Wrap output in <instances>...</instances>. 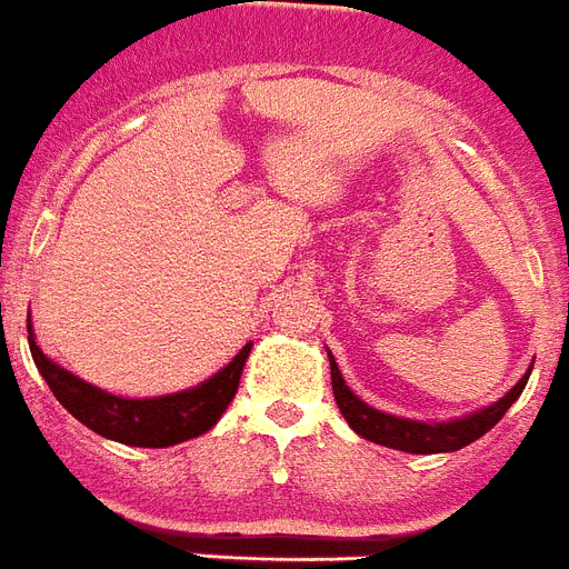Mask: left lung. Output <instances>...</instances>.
I'll use <instances>...</instances> for the list:
<instances>
[{
    "label": "left lung",
    "mask_w": 569,
    "mask_h": 569,
    "mask_svg": "<svg viewBox=\"0 0 569 569\" xmlns=\"http://www.w3.org/2000/svg\"><path fill=\"white\" fill-rule=\"evenodd\" d=\"M331 357V353H328ZM532 371V368H529ZM529 371L523 373L516 388L498 402H492L489 409L469 415L463 420H451V423H417V420H400V417L382 415V411L371 409L368 402L359 400L351 388L345 386L342 373H339L337 362L331 357V386H333V400H337L339 411L348 420L357 435H362L371 443L388 446V449L411 451V455H435V451H455L469 446L472 440L487 435L498 420L509 411V406L521 397L523 386L529 380Z\"/></svg>",
    "instance_id": "obj_1"
}]
</instances>
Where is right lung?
Masks as SVG:
<instances>
[{
  "mask_svg": "<svg viewBox=\"0 0 569 569\" xmlns=\"http://www.w3.org/2000/svg\"><path fill=\"white\" fill-rule=\"evenodd\" d=\"M28 345H31V357L40 368L42 380L48 382L62 409L71 411L82 426H89L100 437L126 446H143V449H163V446L183 443L189 437L210 431L236 397L247 353L252 348L247 342L230 366L221 368L216 377L198 388H189L181 395L152 397V400H126V397L106 395L74 373L53 366L40 351V345L33 342L31 328H28Z\"/></svg>",
  "mask_w": 569,
  "mask_h": 569,
  "instance_id": "obj_1",
  "label": "right lung"
}]
</instances>
